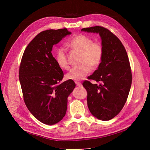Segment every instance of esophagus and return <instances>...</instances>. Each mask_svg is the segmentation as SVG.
Here are the masks:
<instances>
[{
    "label": "esophagus",
    "mask_w": 150,
    "mask_h": 150,
    "mask_svg": "<svg viewBox=\"0 0 150 150\" xmlns=\"http://www.w3.org/2000/svg\"><path fill=\"white\" fill-rule=\"evenodd\" d=\"M75 83H76V86L80 87V86H81V85H82L81 83V82H77V81H75Z\"/></svg>",
    "instance_id": "esophagus-1"
}]
</instances>
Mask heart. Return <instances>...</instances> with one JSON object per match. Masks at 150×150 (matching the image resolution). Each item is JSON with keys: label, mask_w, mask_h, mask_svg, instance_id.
<instances>
[{"label": "heart", "mask_w": 150, "mask_h": 150, "mask_svg": "<svg viewBox=\"0 0 150 150\" xmlns=\"http://www.w3.org/2000/svg\"><path fill=\"white\" fill-rule=\"evenodd\" d=\"M71 49L81 54V65L72 68L66 75L68 79L79 81L86 77L90 72V68L96 69L100 65L103 57V47L99 42H93L89 37L78 34L74 36L68 42ZM55 59L58 66L64 69L69 67L68 53L63 47H59L55 53Z\"/></svg>", "instance_id": "1"}]
</instances>
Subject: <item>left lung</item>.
Masks as SVG:
<instances>
[{
	"mask_svg": "<svg viewBox=\"0 0 150 150\" xmlns=\"http://www.w3.org/2000/svg\"><path fill=\"white\" fill-rule=\"evenodd\" d=\"M82 31L98 33L103 47L100 65L88 79L84 81L87 104L91 114L101 120H109L119 113L127 100L132 75L126 49L120 40L110 30L100 26L84 28Z\"/></svg>",
	"mask_w": 150,
	"mask_h": 150,
	"instance_id": "left-lung-1",
	"label": "left lung"
}]
</instances>
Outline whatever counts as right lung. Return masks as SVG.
I'll list each match as a JSON object with an SVG mask.
<instances>
[{
  "instance_id": "right-lung-1",
  "label": "right lung",
  "mask_w": 150,
  "mask_h": 150,
  "mask_svg": "<svg viewBox=\"0 0 150 150\" xmlns=\"http://www.w3.org/2000/svg\"><path fill=\"white\" fill-rule=\"evenodd\" d=\"M67 28L38 34L21 59L19 79L27 108L40 122L54 125L65 116L68 97L75 87L72 80L60 82L64 74L52 53V47L66 35Z\"/></svg>"
}]
</instances>
